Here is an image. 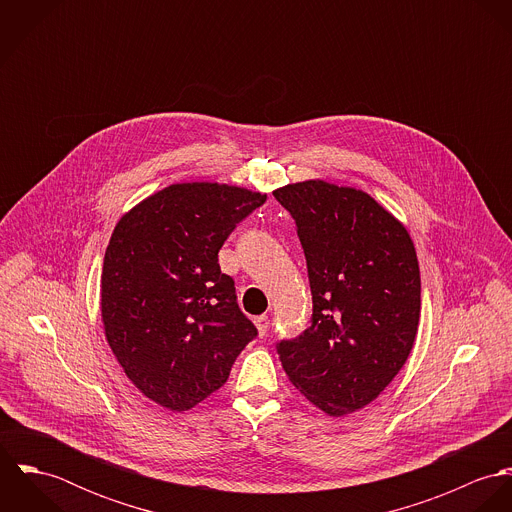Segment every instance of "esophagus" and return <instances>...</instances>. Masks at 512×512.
Returning <instances> with one entry per match:
<instances>
[{
	"instance_id": "obj_1",
	"label": "esophagus",
	"mask_w": 512,
	"mask_h": 512,
	"mask_svg": "<svg viewBox=\"0 0 512 512\" xmlns=\"http://www.w3.org/2000/svg\"><path fill=\"white\" fill-rule=\"evenodd\" d=\"M254 325H256V329H258L260 335H266V331H268V327H270V319H268L266 315H260V317L254 319Z\"/></svg>"
}]
</instances>
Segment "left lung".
<instances>
[{
	"mask_svg": "<svg viewBox=\"0 0 512 512\" xmlns=\"http://www.w3.org/2000/svg\"><path fill=\"white\" fill-rule=\"evenodd\" d=\"M307 262L311 325L278 355L293 386L339 418L400 372L420 323V266L406 226L368 193L321 179L274 191Z\"/></svg>",
	"mask_w": 512,
	"mask_h": 512,
	"instance_id": "obj_1",
	"label": "left lung"
}]
</instances>
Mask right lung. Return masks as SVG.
<instances>
[{
  "label": "right lung",
  "instance_id": "obj_1",
  "mask_svg": "<svg viewBox=\"0 0 512 512\" xmlns=\"http://www.w3.org/2000/svg\"><path fill=\"white\" fill-rule=\"evenodd\" d=\"M266 195L220 183H175L118 220L102 266L106 341L149 400L183 412L226 382L258 335L236 303L219 250Z\"/></svg>",
  "mask_w": 512,
  "mask_h": 512
}]
</instances>
